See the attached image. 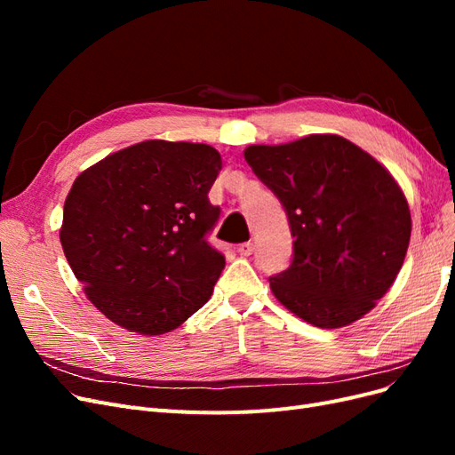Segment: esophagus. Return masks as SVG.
<instances>
[{
    "label": "esophagus",
    "instance_id": "esophagus-1",
    "mask_svg": "<svg viewBox=\"0 0 455 455\" xmlns=\"http://www.w3.org/2000/svg\"><path fill=\"white\" fill-rule=\"evenodd\" d=\"M252 251H254V244H252L251 241L241 243V244L237 246V252H239L241 256H251V254H252Z\"/></svg>",
    "mask_w": 455,
    "mask_h": 455
}]
</instances>
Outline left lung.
<instances>
[{
	"instance_id": "8db88e82",
	"label": "left lung",
	"mask_w": 455,
	"mask_h": 455,
	"mask_svg": "<svg viewBox=\"0 0 455 455\" xmlns=\"http://www.w3.org/2000/svg\"><path fill=\"white\" fill-rule=\"evenodd\" d=\"M244 159L281 201L294 237L291 267L269 277L275 298L319 328L361 319L408 251L411 218L395 178L338 134L249 146Z\"/></svg>"
}]
</instances>
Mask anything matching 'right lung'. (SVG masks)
<instances>
[{
  "label": "right lung",
  "mask_w": 455,
  "mask_h": 455,
  "mask_svg": "<svg viewBox=\"0 0 455 455\" xmlns=\"http://www.w3.org/2000/svg\"><path fill=\"white\" fill-rule=\"evenodd\" d=\"M212 146L146 140L81 172L60 243L91 304L144 336L180 326L209 301L226 266L206 241L220 218Z\"/></svg>",
  "instance_id": "1"
}]
</instances>
